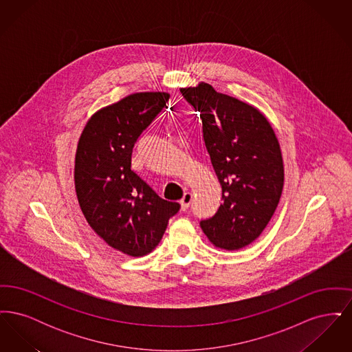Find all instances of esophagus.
Segmentation results:
<instances>
[{
	"label": "esophagus",
	"instance_id": "34e87169",
	"mask_svg": "<svg viewBox=\"0 0 352 352\" xmlns=\"http://www.w3.org/2000/svg\"><path fill=\"white\" fill-rule=\"evenodd\" d=\"M192 201V195L190 194V192H184V197H182V199L179 201L181 203V208L182 210H187L188 208V206H190V203Z\"/></svg>",
	"mask_w": 352,
	"mask_h": 352
}]
</instances>
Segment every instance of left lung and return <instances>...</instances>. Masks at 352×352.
I'll return each instance as SVG.
<instances>
[{
  "label": "left lung",
  "mask_w": 352,
  "mask_h": 352,
  "mask_svg": "<svg viewBox=\"0 0 352 352\" xmlns=\"http://www.w3.org/2000/svg\"><path fill=\"white\" fill-rule=\"evenodd\" d=\"M181 94L199 112L203 141L221 186L223 201L212 218L201 220V230L215 247L241 250L264 231L281 198L278 140L257 108L210 84L181 88Z\"/></svg>",
  "instance_id": "obj_1"
}]
</instances>
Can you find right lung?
Masks as SVG:
<instances>
[{
	"label": "right lung",
	"instance_id": "right-lung-1",
	"mask_svg": "<svg viewBox=\"0 0 352 352\" xmlns=\"http://www.w3.org/2000/svg\"><path fill=\"white\" fill-rule=\"evenodd\" d=\"M166 92H138L101 108L84 126L75 155L76 197L91 228L128 256L151 253L181 206L160 198L133 170L141 133L165 108Z\"/></svg>",
	"mask_w": 352,
	"mask_h": 352
}]
</instances>
